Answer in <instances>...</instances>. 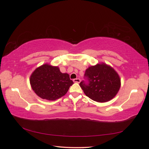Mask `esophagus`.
<instances>
[{
    "label": "esophagus",
    "instance_id": "1",
    "mask_svg": "<svg viewBox=\"0 0 149 149\" xmlns=\"http://www.w3.org/2000/svg\"><path fill=\"white\" fill-rule=\"evenodd\" d=\"M80 81H81V80L79 78H76V79H73V82L76 83H79Z\"/></svg>",
    "mask_w": 149,
    "mask_h": 149
}]
</instances>
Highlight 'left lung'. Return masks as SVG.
Returning <instances> with one entry per match:
<instances>
[{
    "label": "left lung",
    "instance_id": "left-lung-1",
    "mask_svg": "<svg viewBox=\"0 0 149 149\" xmlns=\"http://www.w3.org/2000/svg\"><path fill=\"white\" fill-rule=\"evenodd\" d=\"M84 78L88 82L82 81L79 83L80 87L86 95L96 102L111 100L120 87V79L118 73L104 63L89 66L85 71Z\"/></svg>",
    "mask_w": 149,
    "mask_h": 149
}]
</instances>
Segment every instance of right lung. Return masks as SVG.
Segmentation results:
<instances>
[{
	"label": "right lung",
	"mask_w": 149,
	"mask_h": 149,
	"mask_svg": "<svg viewBox=\"0 0 149 149\" xmlns=\"http://www.w3.org/2000/svg\"><path fill=\"white\" fill-rule=\"evenodd\" d=\"M31 88L44 100L55 101L65 96L73 84L67 73H62L58 66L47 63L38 67L30 76Z\"/></svg>",
	"instance_id": "right-lung-1"
}]
</instances>
